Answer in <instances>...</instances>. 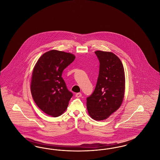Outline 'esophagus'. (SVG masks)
I'll list each match as a JSON object with an SVG mask.
<instances>
[{
    "instance_id": "obj_1",
    "label": "esophagus",
    "mask_w": 160,
    "mask_h": 160,
    "mask_svg": "<svg viewBox=\"0 0 160 160\" xmlns=\"http://www.w3.org/2000/svg\"><path fill=\"white\" fill-rule=\"evenodd\" d=\"M82 93H77L76 94V97L77 98H80V97H82Z\"/></svg>"
}]
</instances>
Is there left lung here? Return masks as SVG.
<instances>
[{
    "mask_svg": "<svg viewBox=\"0 0 160 160\" xmlns=\"http://www.w3.org/2000/svg\"><path fill=\"white\" fill-rule=\"evenodd\" d=\"M99 61L95 89L87 98L89 116L96 121L106 119L122 104L125 93V72L120 59L112 52H95Z\"/></svg>",
    "mask_w": 160,
    "mask_h": 160,
    "instance_id": "left-lung-1",
    "label": "left lung"
}]
</instances>
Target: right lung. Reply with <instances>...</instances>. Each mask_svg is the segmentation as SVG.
<instances>
[{
  "instance_id": "1",
  "label": "right lung",
  "mask_w": 160,
  "mask_h": 160,
  "mask_svg": "<svg viewBox=\"0 0 160 160\" xmlns=\"http://www.w3.org/2000/svg\"><path fill=\"white\" fill-rule=\"evenodd\" d=\"M72 54L52 50L43 54L32 72L31 91L37 106L53 117L62 114L73 94L62 77V72L74 61Z\"/></svg>"
}]
</instances>
